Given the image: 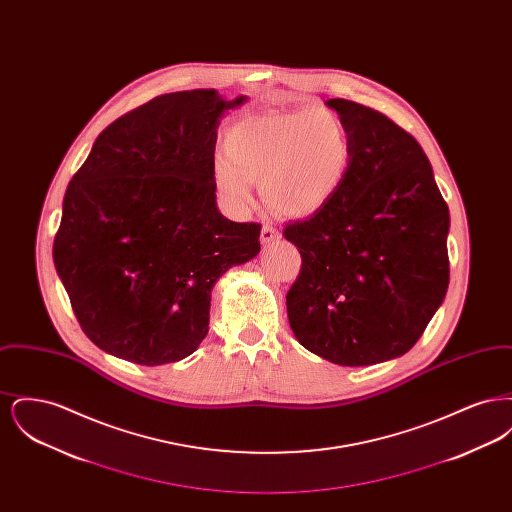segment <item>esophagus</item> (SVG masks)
<instances>
[{
	"mask_svg": "<svg viewBox=\"0 0 512 512\" xmlns=\"http://www.w3.org/2000/svg\"><path fill=\"white\" fill-rule=\"evenodd\" d=\"M280 238V232L272 226V224H265L263 226V230H261V242L263 244H272V242H276Z\"/></svg>",
	"mask_w": 512,
	"mask_h": 512,
	"instance_id": "esophagus-1",
	"label": "esophagus"
}]
</instances>
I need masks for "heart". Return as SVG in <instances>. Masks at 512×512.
Listing matches in <instances>:
<instances>
[{
	"label": "heart",
	"instance_id": "b5f03b06",
	"mask_svg": "<svg viewBox=\"0 0 512 512\" xmlns=\"http://www.w3.org/2000/svg\"><path fill=\"white\" fill-rule=\"evenodd\" d=\"M213 167L219 194L244 209L261 184L268 205L290 217L320 211L347 176L353 157L349 130L328 107L268 111L236 122Z\"/></svg>",
	"mask_w": 512,
	"mask_h": 512
}]
</instances>
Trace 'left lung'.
<instances>
[{"label":"left lung","mask_w":512,"mask_h":512,"mask_svg":"<svg viewBox=\"0 0 512 512\" xmlns=\"http://www.w3.org/2000/svg\"><path fill=\"white\" fill-rule=\"evenodd\" d=\"M353 157L338 194L286 224L301 270L286 295L295 338L341 366L405 355L449 286V209L413 136L384 113L328 99Z\"/></svg>","instance_id":"obj_1"}]
</instances>
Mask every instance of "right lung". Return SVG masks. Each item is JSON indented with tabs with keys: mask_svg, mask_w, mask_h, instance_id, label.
Wrapping results in <instances>:
<instances>
[{
	"mask_svg": "<svg viewBox=\"0 0 512 512\" xmlns=\"http://www.w3.org/2000/svg\"><path fill=\"white\" fill-rule=\"evenodd\" d=\"M244 101L157 96L111 122L69 182L53 263L99 349L146 366L192 355L215 282L261 251V224L215 203L217 126Z\"/></svg>",
	"mask_w": 512,
	"mask_h": 512,
	"instance_id": "right-lung-1",
	"label": "right lung"
}]
</instances>
